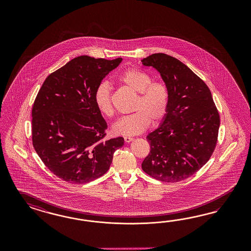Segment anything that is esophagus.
<instances>
[{
	"label": "esophagus",
	"mask_w": 251,
	"mask_h": 251,
	"mask_svg": "<svg viewBox=\"0 0 251 251\" xmlns=\"http://www.w3.org/2000/svg\"><path fill=\"white\" fill-rule=\"evenodd\" d=\"M134 139L133 138H130V137H124V141L126 142V143H130V142H132Z\"/></svg>",
	"instance_id": "esophagus-1"
}]
</instances>
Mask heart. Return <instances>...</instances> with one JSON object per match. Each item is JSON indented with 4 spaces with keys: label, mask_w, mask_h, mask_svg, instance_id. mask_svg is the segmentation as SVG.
<instances>
[{
    "label": "heart",
    "mask_w": 251,
    "mask_h": 251,
    "mask_svg": "<svg viewBox=\"0 0 251 251\" xmlns=\"http://www.w3.org/2000/svg\"><path fill=\"white\" fill-rule=\"evenodd\" d=\"M121 81L139 94L132 107V114L122 117L112 125L115 135L134 136L148 128L150 122L156 124L167 115L169 93L162 82H152V76L144 71L129 69L121 76ZM94 100L102 114L110 117L114 109L111 102V87L107 82L97 86Z\"/></svg>",
    "instance_id": "heart-1"
}]
</instances>
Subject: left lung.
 Here are the masks:
<instances>
[{
    "mask_svg": "<svg viewBox=\"0 0 251 251\" xmlns=\"http://www.w3.org/2000/svg\"><path fill=\"white\" fill-rule=\"evenodd\" d=\"M155 69L169 93L167 115L146 139L151 151L142 168L165 182L194 175L213 154L220 118L205 83L174 57L154 53L142 60Z\"/></svg>",
    "mask_w": 251,
    "mask_h": 251,
    "instance_id": "1",
    "label": "left lung"
}]
</instances>
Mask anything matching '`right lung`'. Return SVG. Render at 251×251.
<instances>
[{"instance_id":"obj_1","label":"right lung","mask_w":251,"mask_h":251,"mask_svg":"<svg viewBox=\"0 0 251 251\" xmlns=\"http://www.w3.org/2000/svg\"><path fill=\"white\" fill-rule=\"evenodd\" d=\"M122 58L79 56L46 78L32 109V141L54 175L75 184L104 175L122 137L103 141L107 128L94 100L97 86Z\"/></svg>"}]
</instances>
